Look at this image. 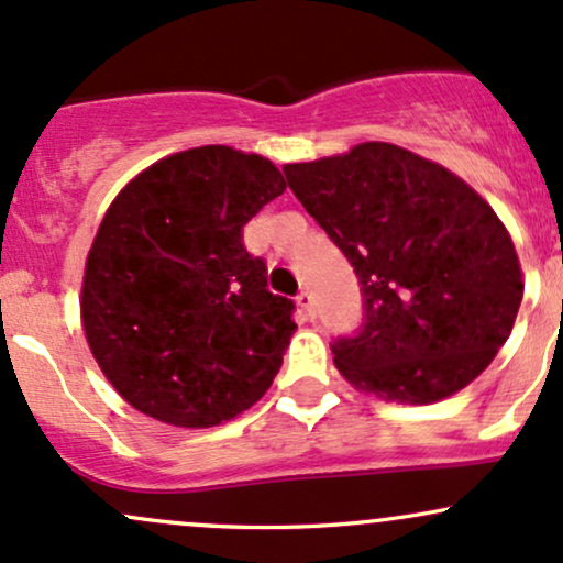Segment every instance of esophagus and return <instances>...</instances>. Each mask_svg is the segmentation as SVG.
I'll list each match as a JSON object with an SVG mask.
<instances>
[{
  "label": "esophagus",
  "mask_w": 563,
  "mask_h": 563,
  "mask_svg": "<svg viewBox=\"0 0 563 563\" xmlns=\"http://www.w3.org/2000/svg\"><path fill=\"white\" fill-rule=\"evenodd\" d=\"M295 300H298V306L302 308V311H306V316H308V319H313V316H316V306H313V295L311 292H308V289H302V292L298 295V298H295Z\"/></svg>",
  "instance_id": "esophagus-1"
}]
</instances>
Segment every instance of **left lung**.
I'll list each match as a JSON object with an SVG mask.
<instances>
[{
  "label": "left lung",
  "mask_w": 563,
  "mask_h": 563,
  "mask_svg": "<svg viewBox=\"0 0 563 563\" xmlns=\"http://www.w3.org/2000/svg\"><path fill=\"white\" fill-rule=\"evenodd\" d=\"M284 178L362 284V327L332 343L340 375L401 404L476 380L523 298L495 210L450 169L390 143L287 164Z\"/></svg>",
  "instance_id": "8db88e82"
}]
</instances>
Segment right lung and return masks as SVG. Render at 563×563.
<instances>
[{"instance_id": "obj_1", "label": "right lung", "mask_w": 563, "mask_h": 563, "mask_svg": "<svg viewBox=\"0 0 563 563\" xmlns=\"http://www.w3.org/2000/svg\"><path fill=\"white\" fill-rule=\"evenodd\" d=\"M284 188L263 156L201 145L151 164L113 199L87 255L81 324L137 412L210 428L271 388L295 302L271 292L242 239Z\"/></svg>"}]
</instances>
